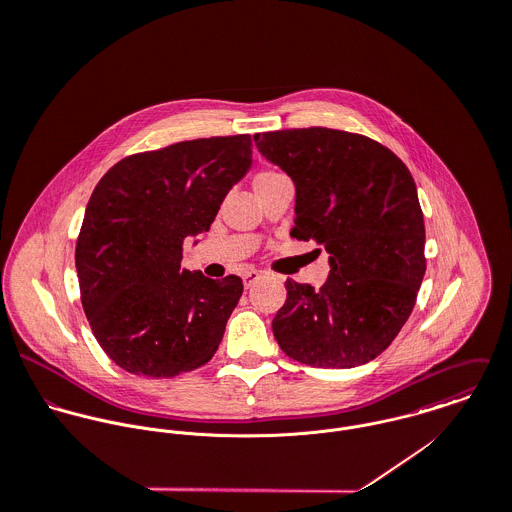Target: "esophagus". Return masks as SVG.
Listing matches in <instances>:
<instances>
[{
  "instance_id": "1",
  "label": "esophagus",
  "mask_w": 512,
  "mask_h": 512,
  "mask_svg": "<svg viewBox=\"0 0 512 512\" xmlns=\"http://www.w3.org/2000/svg\"><path fill=\"white\" fill-rule=\"evenodd\" d=\"M260 276H262V274H260V272H254V270L248 272V274H244V278H242V280H244V288L250 290V288L260 280Z\"/></svg>"
}]
</instances>
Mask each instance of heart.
Wrapping results in <instances>:
<instances>
[{"instance_id":"b5f03b06","label":"heart","mask_w":512,"mask_h":512,"mask_svg":"<svg viewBox=\"0 0 512 512\" xmlns=\"http://www.w3.org/2000/svg\"><path fill=\"white\" fill-rule=\"evenodd\" d=\"M284 181H288V177H286L284 173H280L278 169L266 167V169H260V171L254 173V177H252V187H254L256 195H262V193H266V191H270V189L282 185Z\"/></svg>"}]
</instances>
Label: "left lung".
I'll return each mask as SVG.
<instances>
[{"instance_id": "1", "label": "left lung", "mask_w": 512, "mask_h": 512, "mask_svg": "<svg viewBox=\"0 0 512 512\" xmlns=\"http://www.w3.org/2000/svg\"><path fill=\"white\" fill-rule=\"evenodd\" d=\"M254 140L295 183L292 238L331 254L319 290L286 282L274 337L303 365H365L400 333L426 274L416 183L396 153L361 134L301 128Z\"/></svg>"}]
</instances>
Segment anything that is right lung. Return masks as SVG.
<instances>
[{
	"instance_id": "right-lung-1",
	"label": "right lung",
	"mask_w": 512,
	"mask_h": 512,
	"mask_svg": "<svg viewBox=\"0 0 512 512\" xmlns=\"http://www.w3.org/2000/svg\"><path fill=\"white\" fill-rule=\"evenodd\" d=\"M250 163L248 134L201 138L128 155L94 187L74 262L90 329L120 368L173 378L217 353L242 280L183 270V242L209 230Z\"/></svg>"
}]
</instances>
